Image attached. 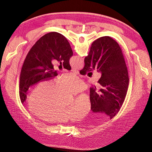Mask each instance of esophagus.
<instances>
[{"instance_id":"1","label":"esophagus","mask_w":152,"mask_h":152,"mask_svg":"<svg viewBox=\"0 0 152 152\" xmlns=\"http://www.w3.org/2000/svg\"><path fill=\"white\" fill-rule=\"evenodd\" d=\"M72 72H73V73H75V74H79V70H76V69H75V68H73L72 70Z\"/></svg>"}]
</instances>
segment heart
<instances>
[{
  "mask_svg": "<svg viewBox=\"0 0 152 152\" xmlns=\"http://www.w3.org/2000/svg\"><path fill=\"white\" fill-rule=\"evenodd\" d=\"M84 88V83L75 75L56 80L42 81L32 90L27 99L30 111L46 121L63 122L78 116L82 118L91 110L89 96L82 94L76 98L73 106L64 104L66 93H77Z\"/></svg>",
  "mask_w": 152,
  "mask_h": 152,
  "instance_id": "b5f03b06",
  "label": "heart"
}]
</instances>
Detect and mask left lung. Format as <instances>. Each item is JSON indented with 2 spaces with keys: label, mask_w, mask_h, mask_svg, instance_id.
I'll return each mask as SVG.
<instances>
[{
  "label": "left lung",
  "mask_w": 152,
  "mask_h": 152,
  "mask_svg": "<svg viewBox=\"0 0 152 152\" xmlns=\"http://www.w3.org/2000/svg\"><path fill=\"white\" fill-rule=\"evenodd\" d=\"M73 51L68 40L58 32H50L40 38L30 49L21 68L19 93L22 104L26 99L29 87L40 81L58 75L51 62L56 59L68 70Z\"/></svg>",
  "instance_id": "obj_1"
}]
</instances>
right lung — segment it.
<instances>
[{"label": "right lung", "instance_id": "obj_1", "mask_svg": "<svg viewBox=\"0 0 152 152\" xmlns=\"http://www.w3.org/2000/svg\"><path fill=\"white\" fill-rule=\"evenodd\" d=\"M81 75L96 69L102 73L98 84L90 87L92 111L104 113L113 118L125 100L129 87L127 68L120 45L108 36L100 37L92 44L84 59Z\"/></svg>", "mask_w": 152, "mask_h": 152}]
</instances>
